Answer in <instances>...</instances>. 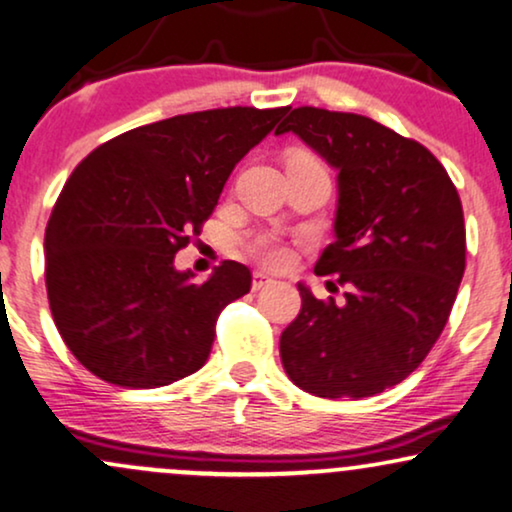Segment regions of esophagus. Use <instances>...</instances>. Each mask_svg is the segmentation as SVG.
Here are the masks:
<instances>
[{"mask_svg": "<svg viewBox=\"0 0 512 512\" xmlns=\"http://www.w3.org/2000/svg\"><path fill=\"white\" fill-rule=\"evenodd\" d=\"M271 281H274V278L264 274V271H255V274H252V290H260L264 286H269Z\"/></svg>", "mask_w": 512, "mask_h": 512, "instance_id": "1", "label": "esophagus"}]
</instances>
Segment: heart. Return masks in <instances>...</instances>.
<instances>
[{
    "label": "heart",
    "instance_id": "b5f03b06",
    "mask_svg": "<svg viewBox=\"0 0 512 512\" xmlns=\"http://www.w3.org/2000/svg\"><path fill=\"white\" fill-rule=\"evenodd\" d=\"M293 158L314 160L309 153H295ZM252 252H255L264 264H271V267H281V264L288 262V250L278 241H274V238H260V241H255L252 243Z\"/></svg>",
    "mask_w": 512,
    "mask_h": 512
}]
</instances>
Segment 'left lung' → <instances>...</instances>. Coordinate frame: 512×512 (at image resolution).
<instances>
[{
    "label": "left lung",
    "instance_id": "8db88e82",
    "mask_svg": "<svg viewBox=\"0 0 512 512\" xmlns=\"http://www.w3.org/2000/svg\"><path fill=\"white\" fill-rule=\"evenodd\" d=\"M286 132L338 170L335 241L314 274L347 293L335 304L297 283L283 368L316 397H373L416 371L449 321L465 271L461 198L428 148L364 115L302 106Z\"/></svg>",
    "mask_w": 512,
    "mask_h": 512
}]
</instances>
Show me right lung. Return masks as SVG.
Listing matches in <instances>:
<instances>
[{"instance_id":"1","label":"right lung","mask_w":512,"mask_h":512,"mask_svg":"<svg viewBox=\"0 0 512 512\" xmlns=\"http://www.w3.org/2000/svg\"><path fill=\"white\" fill-rule=\"evenodd\" d=\"M286 111L174 115L106 141L75 167L44 234V276L58 333L87 371L151 390L208 361L219 312L250 293L252 274L226 260L193 283L174 255Z\"/></svg>"}]
</instances>
